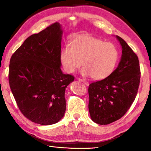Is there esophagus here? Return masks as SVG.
I'll return each mask as SVG.
<instances>
[{
    "instance_id": "1",
    "label": "esophagus",
    "mask_w": 151,
    "mask_h": 151,
    "mask_svg": "<svg viewBox=\"0 0 151 151\" xmlns=\"http://www.w3.org/2000/svg\"><path fill=\"white\" fill-rule=\"evenodd\" d=\"M80 80V81H81V82H83V83L85 84L86 86H88V82H87V81H86L85 80H84V79H81V78H79V79H78Z\"/></svg>"
}]
</instances>
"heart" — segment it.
Segmentation results:
<instances>
[{"label":"heart","instance_id":"obj_1","mask_svg":"<svg viewBox=\"0 0 151 151\" xmlns=\"http://www.w3.org/2000/svg\"><path fill=\"white\" fill-rule=\"evenodd\" d=\"M60 52L64 69L72 73L81 67L83 62L84 76L96 80H104L114 71L118 63L119 53L117 46L89 35L74 37Z\"/></svg>","mask_w":151,"mask_h":151}]
</instances>
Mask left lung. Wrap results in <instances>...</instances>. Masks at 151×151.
<instances>
[{"mask_svg": "<svg viewBox=\"0 0 151 151\" xmlns=\"http://www.w3.org/2000/svg\"><path fill=\"white\" fill-rule=\"evenodd\" d=\"M122 54L118 66L109 77L89 84L88 110L94 122L106 125L120 119L131 107L137 96L140 82L137 55L122 38Z\"/></svg>", "mask_w": 151, "mask_h": 151, "instance_id": "1", "label": "left lung"}]
</instances>
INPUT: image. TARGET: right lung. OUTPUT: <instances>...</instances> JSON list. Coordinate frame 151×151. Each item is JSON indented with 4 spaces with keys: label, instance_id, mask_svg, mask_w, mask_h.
<instances>
[{
    "label": "right lung",
    "instance_id": "add662e5",
    "mask_svg": "<svg viewBox=\"0 0 151 151\" xmlns=\"http://www.w3.org/2000/svg\"><path fill=\"white\" fill-rule=\"evenodd\" d=\"M63 29L59 22L28 37L10 59L9 82L20 111L41 125L63 118L67 86L74 80L60 69Z\"/></svg>",
    "mask_w": 151,
    "mask_h": 151
}]
</instances>
